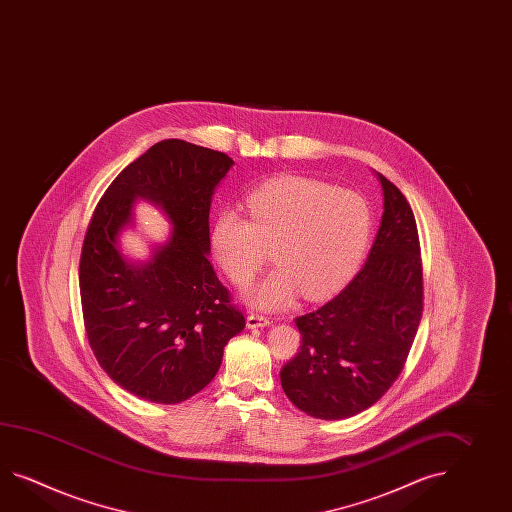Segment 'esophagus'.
<instances>
[{
	"mask_svg": "<svg viewBox=\"0 0 512 512\" xmlns=\"http://www.w3.org/2000/svg\"><path fill=\"white\" fill-rule=\"evenodd\" d=\"M270 323H272V319L268 318V316H264V314H257V312H251V314H248V319H246V325H248V329L268 327Z\"/></svg>",
	"mask_w": 512,
	"mask_h": 512,
	"instance_id": "obj_1",
	"label": "esophagus"
}]
</instances>
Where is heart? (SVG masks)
<instances>
[{
	"label": "heart",
	"instance_id": "obj_1",
	"mask_svg": "<svg viewBox=\"0 0 512 512\" xmlns=\"http://www.w3.org/2000/svg\"><path fill=\"white\" fill-rule=\"evenodd\" d=\"M250 218L224 209L211 226L213 257L235 286H248L270 259L279 264L253 292L264 308L284 307L297 290L307 299L329 296L364 255L371 215L364 198L349 189L279 176L251 191Z\"/></svg>",
	"mask_w": 512,
	"mask_h": 512
}]
</instances>
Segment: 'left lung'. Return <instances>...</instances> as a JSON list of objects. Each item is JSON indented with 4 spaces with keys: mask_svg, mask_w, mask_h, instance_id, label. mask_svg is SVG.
<instances>
[{
    "mask_svg": "<svg viewBox=\"0 0 512 512\" xmlns=\"http://www.w3.org/2000/svg\"><path fill=\"white\" fill-rule=\"evenodd\" d=\"M384 215L367 262L323 307L296 319L301 347L281 369L286 397L340 421L371 408L408 360L424 307L419 231L406 196L378 174Z\"/></svg>",
    "mask_w": 512,
    "mask_h": 512,
    "instance_id": "8db88e82",
    "label": "left lung"
}]
</instances>
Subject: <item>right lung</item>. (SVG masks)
I'll use <instances>...</instances> for the list:
<instances>
[{
  "mask_svg": "<svg viewBox=\"0 0 512 512\" xmlns=\"http://www.w3.org/2000/svg\"><path fill=\"white\" fill-rule=\"evenodd\" d=\"M231 165L213 148L159 141L119 172L91 215L79 266L84 329L104 373L136 397H193L246 325L207 259L211 196ZM137 195L161 204L175 224L172 240L141 269L116 250Z\"/></svg>",
  "mask_w": 512,
  "mask_h": 512,
  "instance_id": "right-lung-1",
  "label": "right lung"
}]
</instances>
